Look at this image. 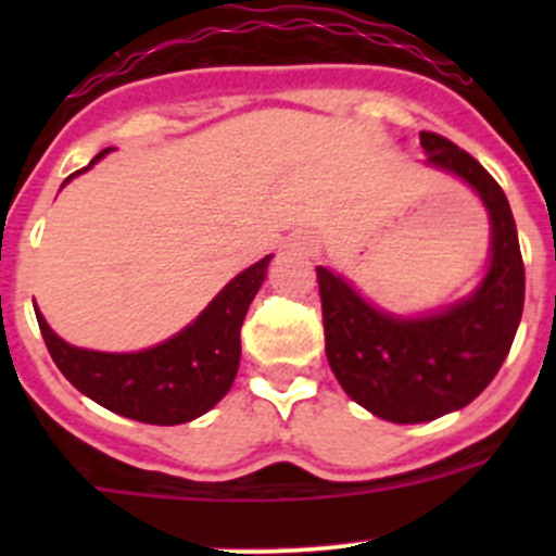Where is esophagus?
Returning <instances> with one entry per match:
<instances>
[{
	"mask_svg": "<svg viewBox=\"0 0 556 556\" xmlns=\"http://www.w3.org/2000/svg\"><path fill=\"white\" fill-rule=\"evenodd\" d=\"M314 250H317V244L312 237H295L290 242V252H295V255H314Z\"/></svg>",
	"mask_w": 556,
	"mask_h": 556,
	"instance_id": "obj_1",
	"label": "esophagus"
}]
</instances>
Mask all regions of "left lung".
<instances>
[{
    "label": "left lung",
    "mask_w": 556,
    "mask_h": 556,
    "mask_svg": "<svg viewBox=\"0 0 556 556\" xmlns=\"http://www.w3.org/2000/svg\"><path fill=\"white\" fill-rule=\"evenodd\" d=\"M428 166L463 179L490 215V263L465 299L430 314H392L350 279L317 266L325 355L346 395L374 417L417 425L459 412L495 379L525 306L517 223L490 172L439 134L422 131Z\"/></svg>",
    "instance_id": "8db88e82"
}]
</instances>
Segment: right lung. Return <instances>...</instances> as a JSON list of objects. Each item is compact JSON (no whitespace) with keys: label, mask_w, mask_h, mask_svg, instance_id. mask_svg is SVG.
Returning <instances> with one entry per match:
<instances>
[{"label":"right lung","mask_w":556,"mask_h":556,"mask_svg":"<svg viewBox=\"0 0 556 556\" xmlns=\"http://www.w3.org/2000/svg\"><path fill=\"white\" fill-rule=\"evenodd\" d=\"M112 148L102 150L86 169H91ZM61 185V188H64ZM274 255L252 263L231 279L204 312L179 333L139 352L83 350L61 339L42 312H37L39 330L59 371L86 397L99 406L148 425H182L201 417L226 397L242 357L244 314L266 279Z\"/></svg>","instance_id":"right-lung-1"}]
</instances>
